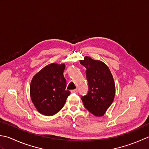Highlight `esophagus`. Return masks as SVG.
<instances>
[{
  "label": "esophagus",
  "instance_id": "esophagus-1",
  "mask_svg": "<svg viewBox=\"0 0 149 149\" xmlns=\"http://www.w3.org/2000/svg\"><path fill=\"white\" fill-rule=\"evenodd\" d=\"M71 93H78V90L77 89H73V90H71Z\"/></svg>",
  "mask_w": 149,
  "mask_h": 149
}]
</instances>
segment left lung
<instances>
[{
    "label": "left lung",
    "instance_id": "left-lung-1",
    "mask_svg": "<svg viewBox=\"0 0 149 149\" xmlns=\"http://www.w3.org/2000/svg\"><path fill=\"white\" fill-rule=\"evenodd\" d=\"M80 63L86 68L89 86L87 95L81 97L84 107L95 116H102L114 98L115 84L113 76L108 67L99 60L86 56Z\"/></svg>",
    "mask_w": 149,
    "mask_h": 149
}]
</instances>
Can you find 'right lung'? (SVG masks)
Segmentation results:
<instances>
[{
    "instance_id": "right-lung-1",
    "label": "right lung",
    "mask_w": 149,
    "mask_h": 149,
    "mask_svg": "<svg viewBox=\"0 0 149 149\" xmlns=\"http://www.w3.org/2000/svg\"><path fill=\"white\" fill-rule=\"evenodd\" d=\"M65 65L51 63L33 78L30 85V96L39 113L45 116L57 113L64 105L70 91L65 90L63 77Z\"/></svg>"
}]
</instances>
